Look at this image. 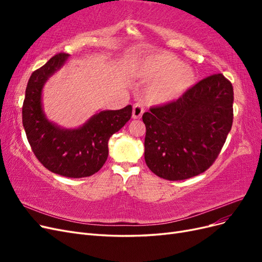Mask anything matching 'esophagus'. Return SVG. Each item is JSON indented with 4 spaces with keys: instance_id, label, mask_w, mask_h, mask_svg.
<instances>
[{
    "instance_id": "1",
    "label": "esophagus",
    "mask_w": 262,
    "mask_h": 262,
    "mask_svg": "<svg viewBox=\"0 0 262 262\" xmlns=\"http://www.w3.org/2000/svg\"><path fill=\"white\" fill-rule=\"evenodd\" d=\"M144 113V107L142 104H134L133 110H132V118L133 119H140Z\"/></svg>"
}]
</instances>
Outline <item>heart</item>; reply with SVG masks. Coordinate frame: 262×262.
Segmentation results:
<instances>
[{"instance_id":"1","label":"heart","mask_w":262,"mask_h":262,"mask_svg":"<svg viewBox=\"0 0 262 262\" xmlns=\"http://www.w3.org/2000/svg\"><path fill=\"white\" fill-rule=\"evenodd\" d=\"M140 80L153 81L147 97L154 104L164 105L177 100L195 83L194 70L168 53H154L142 59L134 70Z\"/></svg>"}]
</instances>
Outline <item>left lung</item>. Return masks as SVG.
I'll use <instances>...</instances> for the list:
<instances>
[{
    "instance_id": "1",
    "label": "left lung",
    "mask_w": 262,
    "mask_h": 262,
    "mask_svg": "<svg viewBox=\"0 0 262 262\" xmlns=\"http://www.w3.org/2000/svg\"><path fill=\"white\" fill-rule=\"evenodd\" d=\"M234 92L223 74L196 83L176 101L144 113V158L166 180H184L216 160L233 124Z\"/></svg>"
}]
</instances>
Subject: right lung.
I'll use <instances>...</instances> for the list:
<instances>
[{"label": "right lung", "instance_id": "add662e5", "mask_svg": "<svg viewBox=\"0 0 262 262\" xmlns=\"http://www.w3.org/2000/svg\"><path fill=\"white\" fill-rule=\"evenodd\" d=\"M70 54L58 53L31 74L23 104V125L34 154L47 169L69 178L97 172L108 157V141L130 120L132 106L101 110L83 125L66 129L50 121L42 107L46 82L59 71Z\"/></svg>", "mask_w": 262, "mask_h": 262}]
</instances>
